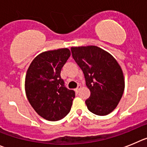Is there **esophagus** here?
<instances>
[{
  "instance_id": "esophagus-1",
  "label": "esophagus",
  "mask_w": 147,
  "mask_h": 147,
  "mask_svg": "<svg viewBox=\"0 0 147 147\" xmlns=\"http://www.w3.org/2000/svg\"><path fill=\"white\" fill-rule=\"evenodd\" d=\"M81 88H82V86L81 85H78V87H77L76 89H75V90H76V92H79V91H80V89Z\"/></svg>"
}]
</instances>
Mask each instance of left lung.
<instances>
[{
	"label": "left lung",
	"instance_id": "left-lung-1",
	"mask_svg": "<svg viewBox=\"0 0 147 147\" xmlns=\"http://www.w3.org/2000/svg\"><path fill=\"white\" fill-rule=\"evenodd\" d=\"M71 51L91 92V96L86 100L88 109L98 116L111 113L125 90L124 75L117 61L96 46L72 47Z\"/></svg>",
	"mask_w": 147,
	"mask_h": 147
}]
</instances>
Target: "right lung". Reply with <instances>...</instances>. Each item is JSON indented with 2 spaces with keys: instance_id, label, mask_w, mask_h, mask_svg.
<instances>
[{
  "instance_id": "1",
  "label": "right lung",
  "mask_w": 147,
  "mask_h": 147,
  "mask_svg": "<svg viewBox=\"0 0 147 147\" xmlns=\"http://www.w3.org/2000/svg\"><path fill=\"white\" fill-rule=\"evenodd\" d=\"M68 48L43 52L32 61L26 75L25 90L35 111L48 121H59L70 111L75 93L61 78L63 66L70 56Z\"/></svg>"
}]
</instances>
